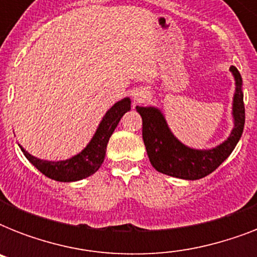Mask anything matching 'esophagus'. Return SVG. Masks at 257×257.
Masks as SVG:
<instances>
[{
    "mask_svg": "<svg viewBox=\"0 0 257 257\" xmlns=\"http://www.w3.org/2000/svg\"><path fill=\"white\" fill-rule=\"evenodd\" d=\"M132 97L135 104H140V102L145 101V98H147V92L145 90H136V92H133Z\"/></svg>",
    "mask_w": 257,
    "mask_h": 257,
    "instance_id": "1",
    "label": "esophagus"
}]
</instances>
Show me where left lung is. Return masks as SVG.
<instances>
[{
  "mask_svg": "<svg viewBox=\"0 0 257 257\" xmlns=\"http://www.w3.org/2000/svg\"><path fill=\"white\" fill-rule=\"evenodd\" d=\"M235 78L232 101L233 128L225 141L212 149H195L184 145L171 132L164 114L156 106H136L143 118V140L149 161L156 171L184 180H199L215 171L239 143L245 122L243 80L235 66L229 68Z\"/></svg>",
  "mask_w": 257,
  "mask_h": 257,
  "instance_id": "obj_1",
  "label": "left lung"
}]
</instances>
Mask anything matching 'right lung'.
<instances>
[{"mask_svg":"<svg viewBox=\"0 0 257 257\" xmlns=\"http://www.w3.org/2000/svg\"><path fill=\"white\" fill-rule=\"evenodd\" d=\"M128 110H131V98L129 97L117 101L116 104L105 113V116L102 117V120L97 126L96 133L93 135L92 140L89 141V144L76 156L66 159V160H41V159H37L33 155H30L28 151L22 148L21 145H20V148L26 159L46 177L56 180V181H62V183L78 181V180L85 179V177L93 175L102 165L109 139L120 122L121 117Z\"/></svg>","mask_w":257,"mask_h":257,"instance_id":"right-lung-1","label":"right lung"}]
</instances>
